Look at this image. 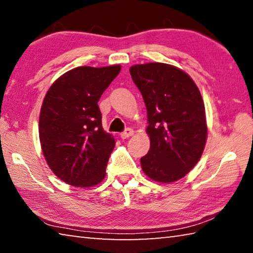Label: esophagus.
<instances>
[{"label":"esophagus","instance_id":"obj_1","mask_svg":"<svg viewBox=\"0 0 253 253\" xmlns=\"http://www.w3.org/2000/svg\"><path fill=\"white\" fill-rule=\"evenodd\" d=\"M132 135H134V130H132L131 128H126V129L121 134V137L123 139H127V138H129V137H131Z\"/></svg>","mask_w":253,"mask_h":253}]
</instances>
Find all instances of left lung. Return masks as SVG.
Wrapping results in <instances>:
<instances>
[{
    "mask_svg": "<svg viewBox=\"0 0 253 253\" xmlns=\"http://www.w3.org/2000/svg\"><path fill=\"white\" fill-rule=\"evenodd\" d=\"M147 109L151 147L140 158L144 173L154 181L170 183L200 161L208 128L202 96L185 72L166 63L130 68Z\"/></svg>",
    "mask_w": 253,
    "mask_h": 253,
    "instance_id": "1",
    "label": "left lung"
}]
</instances>
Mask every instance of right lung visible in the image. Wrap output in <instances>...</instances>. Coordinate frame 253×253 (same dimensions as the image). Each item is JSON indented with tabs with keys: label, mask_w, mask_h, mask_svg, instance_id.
<instances>
[{
	"label": "right lung",
	"mask_w": 253,
	"mask_h": 253,
	"mask_svg": "<svg viewBox=\"0 0 253 253\" xmlns=\"http://www.w3.org/2000/svg\"><path fill=\"white\" fill-rule=\"evenodd\" d=\"M121 66L78 67L54 81L39 119L42 152L49 168L70 185L89 187L105 178L115 147L101 126L98 101Z\"/></svg>",
	"instance_id": "1"
}]
</instances>
